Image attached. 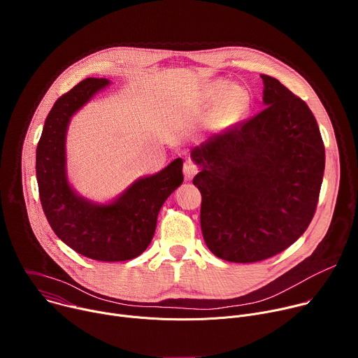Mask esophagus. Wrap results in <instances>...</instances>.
Segmentation results:
<instances>
[{"label": "esophagus", "mask_w": 358, "mask_h": 358, "mask_svg": "<svg viewBox=\"0 0 358 358\" xmlns=\"http://www.w3.org/2000/svg\"><path fill=\"white\" fill-rule=\"evenodd\" d=\"M182 171H184L185 180H188V181H189V180H192V178H194V176L198 173V166H196L194 162L187 160V162L184 163Z\"/></svg>", "instance_id": "esophagus-1"}]
</instances>
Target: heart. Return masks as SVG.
Instances as JSON below:
<instances>
[{
  "mask_svg": "<svg viewBox=\"0 0 358 358\" xmlns=\"http://www.w3.org/2000/svg\"><path fill=\"white\" fill-rule=\"evenodd\" d=\"M227 92V94L224 97L222 106L220 109V117L221 119H229L242 115L248 105H249V96L245 89L239 86H228L227 83H218L215 86V94L220 97Z\"/></svg>",
  "mask_w": 358,
  "mask_h": 358,
  "instance_id": "1",
  "label": "heart"
}]
</instances>
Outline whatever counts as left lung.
<instances>
[{"mask_svg":"<svg viewBox=\"0 0 358 358\" xmlns=\"http://www.w3.org/2000/svg\"><path fill=\"white\" fill-rule=\"evenodd\" d=\"M257 116L191 151L201 167V229L215 257L252 264L275 257L308 229L324 173V144L306 101L261 75Z\"/></svg>","mask_w":358,"mask_h":358,"instance_id":"8db88e82","label":"left lung"}]
</instances>
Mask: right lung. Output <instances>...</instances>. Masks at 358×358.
I'll return each instance as SVG.
<instances>
[{
  "label": "right lung",
  "mask_w": 358,
  "mask_h": 358,
  "mask_svg": "<svg viewBox=\"0 0 358 358\" xmlns=\"http://www.w3.org/2000/svg\"><path fill=\"white\" fill-rule=\"evenodd\" d=\"M110 82L87 78L62 94L50 109L36 147V181L46 220L75 252L101 262L137 258L155 236L164 201L184 181L182 160L136 180L110 203L78 195L66 176V130L71 117Z\"/></svg>",
  "instance_id": "right-lung-1"
}]
</instances>
